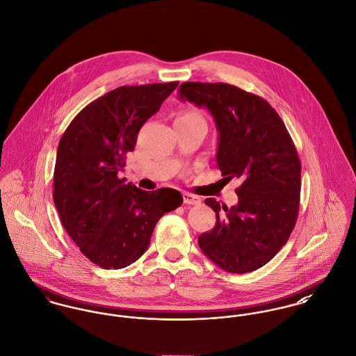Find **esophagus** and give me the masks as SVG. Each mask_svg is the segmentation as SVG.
Segmentation results:
<instances>
[{
  "label": "esophagus",
  "instance_id": "34e87169",
  "mask_svg": "<svg viewBox=\"0 0 356 356\" xmlns=\"http://www.w3.org/2000/svg\"><path fill=\"white\" fill-rule=\"evenodd\" d=\"M183 199H184L186 204H199L202 202V199L199 196L192 195V193H188V192L183 193Z\"/></svg>",
  "mask_w": 356,
  "mask_h": 356
}]
</instances>
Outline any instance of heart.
Here are the masks:
<instances>
[{
    "label": "heart",
    "instance_id": "obj_1",
    "mask_svg": "<svg viewBox=\"0 0 356 356\" xmlns=\"http://www.w3.org/2000/svg\"><path fill=\"white\" fill-rule=\"evenodd\" d=\"M177 119H179V120H195V122H203V123H204V119H203L202 113L196 110L183 111V112L177 116Z\"/></svg>",
    "mask_w": 356,
    "mask_h": 356
}]
</instances>
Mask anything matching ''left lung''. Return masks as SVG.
I'll return each mask as SVG.
<instances>
[{"mask_svg": "<svg viewBox=\"0 0 356 356\" xmlns=\"http://www.w3.org/2000/svg\"><path fill=\"white\" fill-rule=\"evenodd\" d=\"M180 99L211 112L219 133L217 168L240 180L238 203H204L217 216L199 236L203 253L232 274L252 273L284 245L300 210L301 161L277 112L260 96L230 83L183 82Z\"/></svg>", "mask_w": 356, "mask_h": 356, "instance_id": "1", "label": "left lung"}]
</instances>
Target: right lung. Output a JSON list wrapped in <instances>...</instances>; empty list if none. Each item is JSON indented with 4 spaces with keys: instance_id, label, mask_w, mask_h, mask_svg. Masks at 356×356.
Returning a JSON list of instances; mask_svg holds the SVG:
<instances>
[{
    "instance_id": "add662e5",
    "label": "right lung",
    "mask_w": 356,
    "mask_h": 356,
    "mask_svg": "<svg viewBox=\"0 0 356 356\" xmlns=\"http://www.w3.org/2000/svg\"><path fill=\"white\" fill-rule=\"evenodd\" d=\"M177 85L119 86L80 111L59 140L55 207L82 254L104 270L137 261L159 219L183 203L176 190L142 191L118 176L140 127Z\"/></svg>"
}]
</instances>
